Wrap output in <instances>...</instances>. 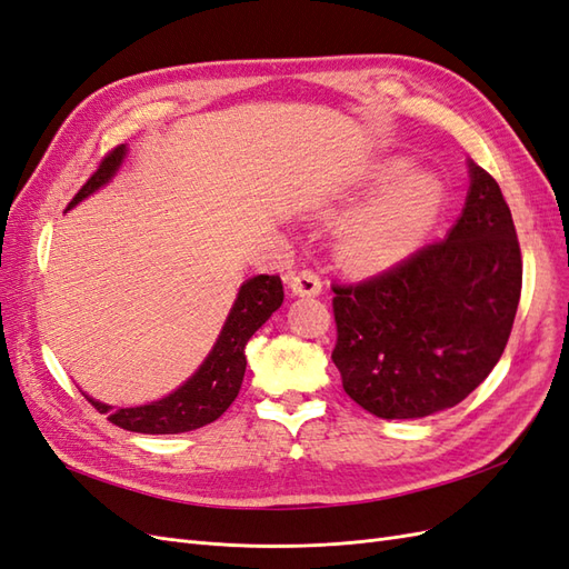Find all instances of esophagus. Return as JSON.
<instances>
[{"label": "esophagus", "mask_w": 569, "mask_h": 569, "mask_svg": "<svg viewBox=\"0 0 569 569\" xmlns=\"http://www.w3.org/2000/svg\"><path fill=\"white\" fill-rule=\"evenodd\" d=\"M290 290H293V296L315 298L322 293V279H319V273L312 269H300L290 276Z\"/></svg>", "instance_id": "34e87169"}]
</instances>
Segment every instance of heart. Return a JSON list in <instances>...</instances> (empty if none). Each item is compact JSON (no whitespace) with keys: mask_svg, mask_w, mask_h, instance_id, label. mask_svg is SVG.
I'll return each mask as SVG.
<instances>
[{"mask_svg":"<svg viewBox=\"0 0 569 569\" xmlns=\"http://www.w3.org/2000/svg\"><path fill=\"white\" fill-rule=\"evenodd\" d=\"M362 192L372 197L339 228L337 250L351 269H380L426 240L445 207V187L406 160L375 170Z\"/></svg>","mask_w":569,"mask_h":569,"instance_id":"1","label":"heart"}]
</instances>
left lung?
<instances>
[{
  "label": "left lung",
  "instance_id": "left-lung-1",
  "mask_svg": "<svg viewBox=\"0 0 569 569\" xmlns=\"http://www.w3.org/2000/svg\"><path fill=\"white\" fill-rule=\"evenodd\" d=\"M449 236L358 283H333V366L346 395L387 420L463 401L498 366L521 296V252L500 184L469 163Z\"/></svg>",
  "mask_w": 569,
  "mask_h": 569
}]
</instances>
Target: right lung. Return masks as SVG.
Returning a JSON list of instances; mask_svg holds the SVG:
<instances>
[{"label": "right lung", "mask_w": 569, "mask_h": 569, "mask_svg": "<svg viewBox=\"0 0 569 569\" xmlns=\"http://www.w3.org/2000/svg\"><path fill=\"white\" fill-rule=\"evenodd\" d=\"M124 153L127 149L122 143L100 160L98 170L86 180L67 209L77 207L81 199L110 182ZM281 302L283 283L279 276L259 273L254 279L244 281L221 329V337H218L207 360L201 362L199 370L180 389H174L166 399L134 406V409H112L108 403H100L86 395L83 397L91 401L96 411L108 413L110 423L129 432L178 435L209 426L216 418H221L228 406L236 401L247 366L244 346L252 339V333L281 308Z\"/></svg>", "instance_id": "1"}]
</instances>
